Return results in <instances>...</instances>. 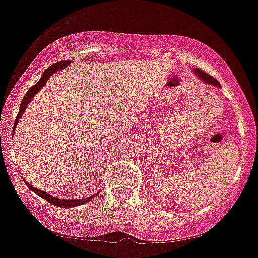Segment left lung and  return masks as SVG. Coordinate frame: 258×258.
<instances>
[{
    "label": "left lung",
    "mask_w": 258,
    "mask_h": 258,
    "mask_svg": "<svg viewBox=\"0 0 258 258\" xmlns=\"http://www.w3.org/2000/svg\"><path fill=\"white\" fill-rule=\"evenodd\" d=\"M195 73H196V75H198V78H200L201 80L205 81V83L212 84V85L218 86V88H221V85H219L218 81H217L216 79L213 78V76H211L210 74L205 73V71H202V70H201V69H195Z\"/></svg>",
    "instance_id": "8db88e82"
}]
</instances>
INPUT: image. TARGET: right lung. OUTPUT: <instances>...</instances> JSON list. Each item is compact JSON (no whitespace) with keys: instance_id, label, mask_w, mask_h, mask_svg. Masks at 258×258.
Instances as JSON below:
<instances>
[{"instance_id":"1","label":"right lung","mask_w":258,"mask_h":258,"mask_svg":"<svg viewBox=\"0 0 258 258\" xmlns=\"http://www.w3.org/2000/svg\"><path fill=\"white\" fill-rule=\"evenodd\" d=\"M69 63H70V61H60V62H56V63H53V65L48 66V68L46 69L45 71H43L41 79H40V80L37 81V83L35 84L34 86H31V88H30L29 90H27L26 95L24 96V99H22V101H21V105H20L19 115H17L16 120H15L14 129L16 128V125H17V124H19V119L21 118L22 114L25 113V109H26V106L29 105V103H30V101H31V99L34 98V96L36 95V94L39 93L40 90H41L42 86H45V84L47 83L48 78H50V76L52 75V74H55L56 71L62 70V69L66 68V66H68ZM25 183H26V185L30 188V189L34 190V192L36 193V195H39L40 197L43 198V200H46V201H47V202H50L51 205L57 206V207H62V208H65V207L66 208H70V207H75V206L84 205V203H86V202H89V201H90V200H93V198L95 197V196H98V193H96V195L91 196V197L84 198V200H60V198H56V197H53V196L48 195V193H45V192H42V190L37 189V188L32 187V185L29 184V183H27V182H25Z\"/></svg>"}]
</instances>
